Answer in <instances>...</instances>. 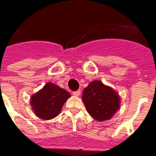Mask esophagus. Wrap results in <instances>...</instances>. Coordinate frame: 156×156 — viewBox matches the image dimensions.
Here are the masks:
<instances>
[{"instance_id":"obj_1","label":"esophagus","mask_w":156,"mask_h":156,"mask_svg":"<svg viewBox=\"0 0 156 156\" xmlns=\"http://www.w3.org/2000/svg\"><path fill=\"white\" fill-rule=\"evenodd\" d=\"M73 94L75 95V96H80V90H77L76 91H73Z\"/></svg>"}]
</instances>
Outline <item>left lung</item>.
Wrapping results in <instances>:
<instances>
[{
	"label": "left lung",
	"mask_w": 156,
	"mask_h": 156,
	"mask_svg": "<svg viewBox=\"0 0 156 156\" xmlns=\"http://www.w3.org/2000/svg\"><path fill=\"white\" fill-rule=\"evenodd\" d=\"M82 100L88 113L98 121L111 119L120 105L118 94L99 80L89 83L83 92Z\"/></svg>",
	"instance_id": "obj_1"
}]
</instances>
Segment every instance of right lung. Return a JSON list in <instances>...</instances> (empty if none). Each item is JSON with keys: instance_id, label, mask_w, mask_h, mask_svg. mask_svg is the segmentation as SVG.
I'll list each match as a JSON object with an SVG mask.
<instances>
[{"instance_id": "add662e5", "label": "right lung", "mask_w": 156, "mask_h": 156, "mask_svg": "<svg viewBox=\"0 0 156 156\" xmlns=\"http://www.w3.org/2000/svg\"><path fill=\"white\" fill-rule=\"evenodd\" d=\"M70 97L71 94L65 89L48 83L32 96L30 105L37 116L48 120L58 115L64 103Z\"/></svg>"}]
</instances>
